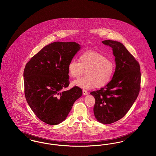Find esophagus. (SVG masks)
Returning <instances> with one entry per match:
<instances>
[{
  "mask_svg": "<svg viewBox=\"0 0 156 156\" xmlns=\"http://www.w3.org/2000/svg\"><path fill=\"white\" fill-rule=\"evenodd\" d=\"M82 92H83V95H88V92L85 90H82Z\"/></svg>",
  "mask_w": 156,
  "mask_h": 156,
  "instance_id": "1",
  "label": "esophagus"
}]
</instances>
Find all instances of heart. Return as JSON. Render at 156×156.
Returning a JSON list of instances; mask_svg holds the SVG:
<instances>
[{"label": "heart", "instance_id": "obj_1", "mask_svg": "<svg viewBox=\"0 0 156 156\" xmlns=\"http://www.w3.org/2000/svg\"><path fill=\"white\" fill-rule=\"evenodd\" d=\"M85 71L86 76L75 80L72 85L82 89L102 87L111 81L115 71V64L104 55L95 51L82 53L79 62L71 60L68 66V74L79 78Z\"/></svg>", "mask_w": 156, "mask_h": 156}]
</instances>
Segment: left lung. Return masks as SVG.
Returning <instances> with one entry per match:
<instances>
[{"instance_id":"obj_1","label":"left lung","mask_w":156,"mask_h":156,"mask_svg":"<svg viewBox=\"0 0 156 156\" xmlns=\"http://www.w3.org/2000/svg\"><path fill=\"white\" fill-rule=\"evenodd\" d=\"M115 57V71L111 81L90 94L95 99L94 113L97 120L108 125L122 119L129 111L139 95L141 73L139 62L119 41L104 40Z\"/></svg>"}]
</instances>
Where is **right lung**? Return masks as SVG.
<instances>
[{
  "label": "right lung",
  "instance_id": "1",
  "mask_svg": "<svg viewBox=\"0 0 156 156\" xmlns=\"http://www.w3.org/2000/svg\"><path fill=\"white\" fill-rule=\"evenodd\" d=\"M81 48L75 42L47 45L27 63L23 77L24 94L30 108L45 123L56 125L67 118L82 89L69 84L68 66Z\"/></svg>",
  "mask_w": 156,
  "mask_h": 156
}]
</instances>
